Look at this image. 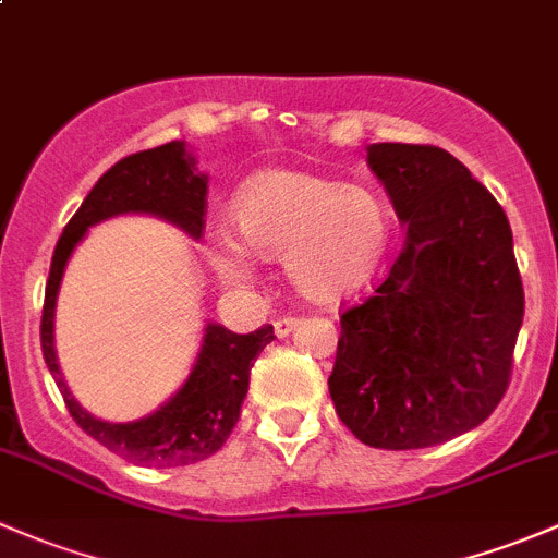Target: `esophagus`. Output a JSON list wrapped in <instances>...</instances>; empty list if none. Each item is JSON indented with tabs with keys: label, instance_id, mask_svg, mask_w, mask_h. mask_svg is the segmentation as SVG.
Segmentation results:
<instances>
[{
	"label": "esophagus",
	"instance_id": "34e87169",
	"mask_svg": "<svg viewBox=\"0 0 558 558\" xmlns=\"http://www.w3.org/2000/svg\"><path fill=\"white\" fill-rule=\"evenodd\" d=\"M296 324H300V318H294V315H283V318L275 320V335L278 337H289L291 331L296 329Z\"/></svg>",
	"mask_w": 558,
	"mask_h": 558
}]
</instances>
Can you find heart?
<instances>
[{"mask_svg": "<svg viewBox=\"0 0 558 558\" xmlns=\"http://www.w3.org/2000/svg\"><path fill=\"white\" fill-rule=\"evenodd\" d=\"M240 240H210V262L229 286L253 283L251 253L283 262L305 300L331 305L362 289L384 258L391 213L369 185L340 183L302 170H267L234 196Z\"/></svg>", "mask_w": 558, "mask_h": 558, "instance_id": "obj_1", "label": "heart"}]
</instances>
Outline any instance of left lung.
I'll list each match as a JSON object with an SVG mask.
<instances>
[{
  "label": "left lung",
  "mask_w": 558,
  "mask_h": 558,
  "mask_svg": "<svg viewBox=\"0 0 558 558\" xmlns=\"http://www.w3.org/2000/svg\"><path fill=\"white\" fill-rule=\"evenodd\" d=\"M367 165L408 238L375 296L342 313L331 402L364 446H440L508 391L523 320L513 232L448 150L375 143Z\"/></svg>",
  "instance_id": "obj_1"
}]
</instances>
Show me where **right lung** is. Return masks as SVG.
<instances>
[{
  "label": "right lung",
  "instance_id": "right-lung-1",
  "mask_svg": "<svg viewBox=\"0 0 558 558\" xmlns=\"http://www.w3.org/2000/svg\"><path fill=\"white\" fill-rule=\"evenodd\" d=\"M205 194L207 174L196 170L194 154L183 140H172L159 148L126 156L97 180V185L83 199L81 210L64 227V234L56 243L48 286H45L39 340H43L45 364L64 397L70 415L86 435L102 442L112 453L132 464L156 466V470L196 464L227 442L240 418L253 359L275 340L272 326L267 324L251 335H234L227 326L210 320L183 386L154 413L116 424V421H102L88 413L64 384L53 345L56 300H59L66 264L88 229L107 218L137 213V216L161 218L189 234L191 240H199L202 227H205Z\"/></svg>",
  "mask_w": 558,
  "mask_h": 558
}]
</instances>
